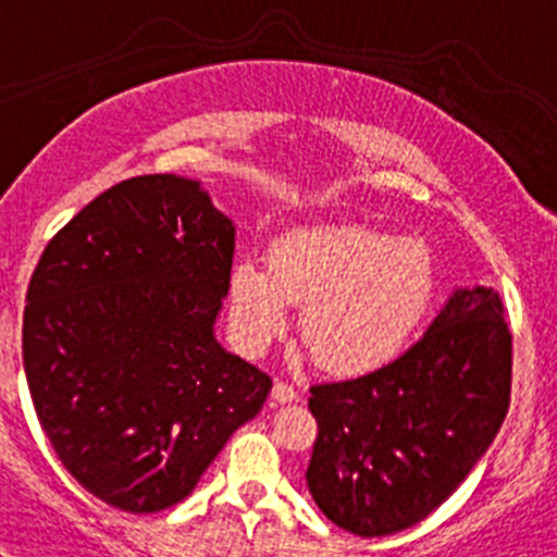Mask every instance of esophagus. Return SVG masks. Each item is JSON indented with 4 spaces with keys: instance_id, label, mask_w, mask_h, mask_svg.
Returning <instances> with one entry per match:
<instances>
[{
    "instance_id": "obj_1",
    "label": "esophagus",
    "mask_w": 557,
    "mask_h": 557,
    "mask_svg": "<svg viewBox=\"0 0 557 557\" xmlns=\"http://www.w3.org/2000/svg\"><path fill=\"white\" fill-rule=\"evenodd\" d=\"M272 394L277 403H294V399H299V388H296L294 383H285V381L274 383Z\"/></svg>"
}]
</instances>
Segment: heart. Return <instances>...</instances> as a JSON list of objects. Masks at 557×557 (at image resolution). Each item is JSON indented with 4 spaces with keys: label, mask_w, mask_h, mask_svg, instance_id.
Instances as JSON below:
<instances>
[{
    "label": "heart",
    "mask_w": 557,
    "mask_h": 557,
    "mask_svg": "<svg viewBox=\"0 0 557 557\" xmlns=\"http://www.w3.org/2000/svg\"><path fill=\"white\" fill-rule=\"evenodd\" d=\"M435 299L428 247L367 225H312L280 236L269 263L239 258L231 321L247 350H263L301 307V337L337 375L392 364Z\"/></svg>",
    "instance_id": "b5f03b06"
}]
</instances>
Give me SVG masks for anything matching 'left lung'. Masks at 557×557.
<instances>
[{
  "mask_svg": "<svg viewBox=\"0 0 557 557\" xmlns=\"http://www.w3.org/2000/svg\"><path fill=\"white\" fill-rule=\"evenodd\" d=\"M509 397L511 332L498 290H455L392 364L310 386L312 500L364 539L422 522L490 449Z\"/></svg>",
  "mask_w": 557,
  "mask_h": 557,
  "instance_id": "1",
  "label": "left lung"
}]
</instances>
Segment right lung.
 Segmentation results:
<instances>
[{
    "label": "right lung",
    "instance_id": "obj_1",
    "mask_svg": "<svg viewBox=\"0 0 557 557\" xmlns=\"http://www.w3.org/2000/svg\"><path fill=\"white\" fill-rule=\"evenodd\" d=\"M234 247L201 182L149 174L86 203L37 261L32 403L70 476L108 506L152 515L185 500L272 392L214 339Z\"/></svg>",
    "mask_w": 557,
    "mask_h": 557
}]
</instances>
